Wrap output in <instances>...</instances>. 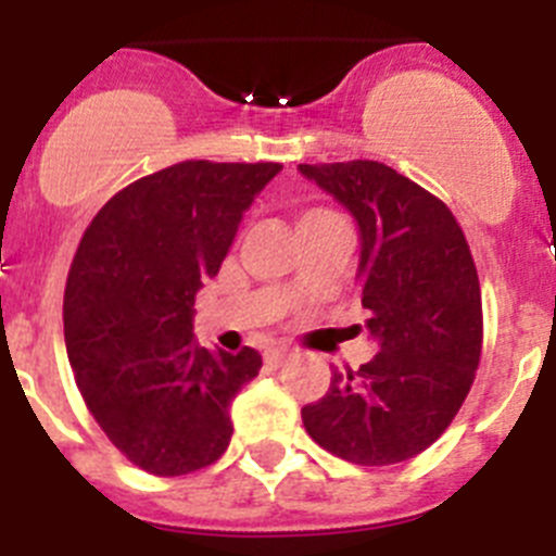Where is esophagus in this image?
<instances>
[{
  "instance_id": "34e87169",
  "label": "esophagus",
  "mask_w": 556,
  "mask_h": 556,
  "mask_svg": "<svg viewBox=\"0 0 556 556\" xmlns=\"http://www.w3.org/2000/svg\"><path fill=\"white\" fill-rule=\"evenodd\" d=\"M289 356H292V351H289V348H273V351H267V362H269V365H275V367H278V365H281V362H287V358Z\"/></svg>"
}]
</instances>
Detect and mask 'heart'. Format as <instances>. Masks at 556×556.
I'll return each mask as SVG.
<instances>
[{
	"label": "heart",
	"mask_w": 556,
	"mask_h": 556,
	"mask_svg": "<svg viewBox=\"0 0 556 556\" xmlns=\"http://www.w3.org/2000/svg\"><path fill=\"white\" fill-rule=\"evenodd\" d=\"M331 217V211H323V208H314V211H306L301 217V223H314V219H326Z\"/></svg>",
	"instance_id": "heart-1"
}]
</instances>
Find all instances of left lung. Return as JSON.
<instances>
[{"label": "left lung", "mask_w": 556, "mask_h": 556, "mask_svg": "<svg viewBox=\"0 0 556 556\" xmlns=\"http://www.w3.org/2000/svg\"><path fill=\"white\" fill-rule=\"evenodd\" d=\"M358 225V287L378 353L333 370L303 406L314 443L353 465H395L429 448L468 397L481 358V289L448 205L378 161L301 164Z\"/></svg>", "instance_id": "obj_1"}]
</instances>
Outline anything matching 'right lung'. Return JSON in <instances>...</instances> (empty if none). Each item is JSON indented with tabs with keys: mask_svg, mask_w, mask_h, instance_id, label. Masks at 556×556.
Instances as JSON below:
<instances>
[{
	"mask_svg": "<svg viewBox=\"0 0 556 556\" xmlns=\"http://www.w3.org/2000/svg\"><path fill=\"white\" fill-rule=\"evenodd\" d=\"M281 164L180 161L116 191L68 269L63 333L77 390L136 468H208L233 434L230 401L262 353H211L191 333L194 294Z\"/></svg>",
	"mask_w": 556,
	"mask_h": 556,
	"instance_id": "1",
	"label": "right lung"
}]
</instances>
